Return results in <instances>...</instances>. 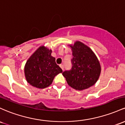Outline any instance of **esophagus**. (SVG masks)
Masks as SVG:
<instances>
[{"label":"esophagus","instance_id":"34e87169","mask_svg":"<svg viewBox=\"0 0 125 125\" xmlns=\"http://www.w3.org/2000/svg\"><path fill=\"white\" fill-rule=\"evenodd\" d=\"M59 66H60V68H61V69H62L63 71V69H64V66L63 65H60Z\"/></svg>","mask_w":125,"mask_h":125}]
</instances>
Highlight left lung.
I'll return each mask as SVG.
<instances>
[{
  "mask_svg": "<svg viewBox=\"0 0 125 125\" xmlns=\"http://www.w3.org/2000/svg\"><path fill=\"white\" fill-rule=\"evenodd\" d=\"M71 48L73 58L72 68L62 73L70 87L79 91L92 87L101 73V66L95 53L83 42L76 41Z\"/></svg>",
  "mask_w": 125,
  "mask_h": 125,
  "instance_id": "8db88e82",
  "label": "left lung"
}]
</instances>
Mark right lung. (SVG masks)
<instances>
[{"mask_svg": "<svg viewBox=\"0 0 125 125\" xmlns=\"http://www.w3.org/2000/svg\"><path fill=\"white\" fill-rule=\"evenodd\" d=\"M52 50L44 46L38 47L30 57L24 67L26 80L31 85L43 89L52 84L55 76L62 72L52 56Z\"/></svg>", "mask_w": 125, "mask_h": 125, "instance_id": "right-lung-1", "label": "right lung"}]
</instances>
